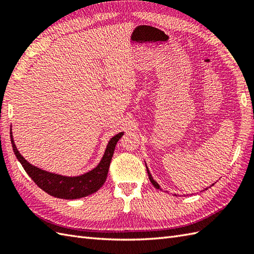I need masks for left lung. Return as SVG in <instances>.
Returning <instances> with one entry per match:
<instances>
[{
  "label": "left lung",
  "mask_w": 254,
  "mask_h": 254,
  "mask_svg": "<svg viewBox=\"0 0 254 254\" xmlns=\"http://www.w3.org/2000/svg\"><path fill=\"white\" fill-rule=\"evenodd\" d=\"M145 165H146V164H145ZM146 170H147V174H148V178H149V180H150V182H152V185L156 188V189H160V186L158 185V183L157 182H156L155 180H154V178L152 177V175H150V172H149V170H148V168H147V165H146ZM213 185H214V183H213ZM212 185V186H213ZM205 190H207V188L206 189H205Z\"/></svg>",
  "instance_id": "1"
}]
</instances>
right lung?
Returning a JSON list of instances; mask_svg holds the SVG:
<instances>
[{"label": "right lung", "instance_id": "right-lung-1", "mask_svg": "<svg viewBox=\"0 0 254 254\" xmlns=\"http://www.w3.org/2000/svg\"><path fill=\"white\" fill-rule=\"evenodd\" d=\"M123 134L124 132H120L109 139L104 156H102L99 164L94 169L85 172V174L80 176L74 177L53 174V172H49L39 168V167L31 165L29 161H27L20 155L17 147H16L12 128H10V142H12L14 154L21 166L24 167L27 175L34 180V182L41 190H44L48 194H50L51 196L55 197L64 199H76L97 192L104 185L107 179L108 171H109V166L113 153H115L116 145L119 139L122 137Z\"/></svg>", "mask_w": 254, "mask_h": 254}]
</instances>
